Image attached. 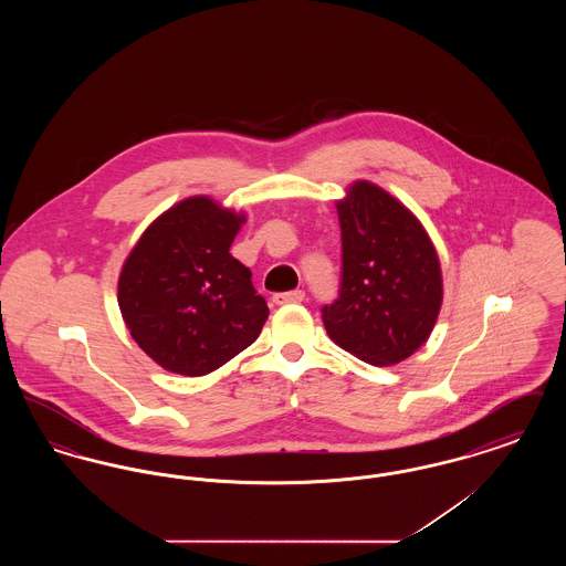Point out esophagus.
Returning a JSON list of instances; mask_svg holds the SVG:
<instances>
[{"label": "esophagus", "mask_w": 566, "mask_h": 566, "mask_svg": "<svg viewBox=\"0 0 566 566\" xmlns=\"http://www.w3.org/2000/svg\"><path fill=\"white\" fill-rule=\"evenodd\" d=\"M305 298L303 291H291V293H275L273 303L275 305H289V303H301Z\"/></svg>", "instance_id": "34e87169"}]
</instances>
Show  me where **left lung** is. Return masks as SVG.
Returning a JSON list of instances; mask_svg holds the SVG:
<instances>
[{"label": "left lung", "mask_w": 566, "mask_h": 566, "mask_svg": "<svg viewBox=\"0 0 566 566\" xmlns=\"http://www.w3.org/2000/svg\"><path fill=\"white\" fill-rule=\"evenodd\" d=\"M342 227L339 298L323 307L328 337L388 367L427 344L443 303L441 265L427 229L388 190L352 182L335 203Z\"/></svg>", "instance_id": "1"}]
</instances>
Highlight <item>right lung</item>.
I'll use <instances>...</instances> for the list:
<instances>
[{"instance_id":"obj_1","label":"right lung","mask_w":566,"mask_h":566,"mask_svg":"<svg viewBox=\"0 0 566 566\" xmlns=\"http://www.w3.org/2000/svg\"><path fill=\"white\" fill-rule=\"evenodd\" d=\"M243 212L192 195L157 216L118 275V307L159 367L208 376L245 350L270 316L252 273L231 252Z\"/></svg>"}]
</instances>
